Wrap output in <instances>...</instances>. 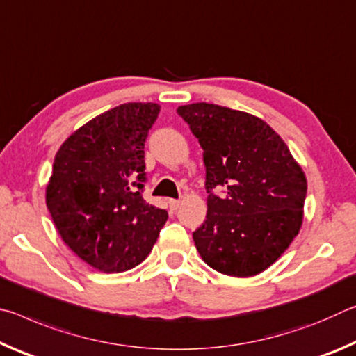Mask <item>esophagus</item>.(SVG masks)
Returning <instances> with one entry per match:
<instances>
[{
  "instance_id": "obj_1",
  "label": "esophagus",
  "mask_w": 356,
  "mask_h": 356,
  "mask_svg": "<svg viewBox=\"0 0 356 356\" xmlns=\"http://www.w3.org/2000/svg\"><path fill=\"white\" fill-rule=\"evenodd\" d=\"M170 207L172 210H177L180 207V201L179 200H170Z\"/></svg>"
}]
</instances>
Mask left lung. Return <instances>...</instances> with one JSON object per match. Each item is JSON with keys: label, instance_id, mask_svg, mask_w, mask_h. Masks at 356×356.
Returning <instances> with one entry per match:
<instances>
[{"label": "left lung", "instance_id": "left-lung-1", "mask_svg": "<svg viewBox=\"0 0 356 356\" xmlns=\"http://www.w3.org/2000/svg\"><path fill=\"white\" fill-rule=\"evenodd\" d=\"M204 150L207 215L193 232L202 261L248 278L268 268L300 232L308 182L282 138L245 111L213 104L177 108ZM215 188L223 193L216 195Z\"/></svg>", "mask_w": 356, "mask_h": 356}]
</instances>
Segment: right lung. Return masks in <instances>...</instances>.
I'll return each instance as SVG.
<instances>
[{"instance_id": "obj_1", "label": "right lung", "mask_w": 356, "mask_h": 356, "mask_svg": "<svg viewBox=\"0 0 356 356\" xmlns=\"http://www.w3.org/2000/svg\"><path fill=\"white\" fill-rule=\"evenodd\" d=\"M160 106L119 105L89 120L55 156L45 201L64 243L104 273L141 264L168 220L143 200L144 143Z\"/></svg>"}]
</instances>
